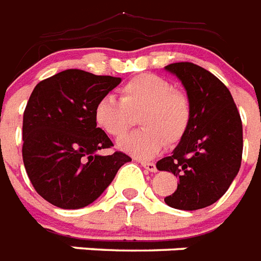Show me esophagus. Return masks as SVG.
I'll return each mask as SVG.
<instances>
[{"instance_id": "esophagus-1", "label": "esophagus", "mask_w": 261, "mask_h": 261, "mask_svg": "<svg viewBox=\"0 0 261 261\" xmlns=\"http://www.w3.org/2000/svg\"><path fill=\"white\" fill-rule=\"evenodd\" d=\"M141 165H142V167L145 168L146 171L151 172V173H153V172H157L155 164H153V163H141Z\"/></svg>"}]
</instances>
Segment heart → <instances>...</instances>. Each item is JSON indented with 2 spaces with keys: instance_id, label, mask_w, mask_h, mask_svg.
<instances>
[{
  "instance_id": "heart-1",
  "label": "heart",
  "mask_w": 261,
  "mask_h": 261,
  "mask_svg": "<svg viewBox=\"0 0 261 261\" xmlns=\"http://www.w3.org/2000/svg\"><path fill=\"white\" fill-rule=\"evenodd\" d=\"M120 98L102 96L94 107V122L106 134L119 138L131 126L133 115L141 112L143 128L123 137L118 147L124 153L147 160L164 143L174 145L184 137L191 122V104L186 94L173 90L169 81L154 74H139L120 88Z\"/></svg>"
}]
</instances>
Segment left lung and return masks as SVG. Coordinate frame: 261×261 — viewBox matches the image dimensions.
Segmentation results:
<instances>
[{
	"label": "left lung",
	"instance_id": "left-lung-1",
	"mask_svg": "<svg viewBox=\"0 0 261 261\" xmlns=\"http://www.w3.org/2000/svg\"><path fill=\"white\" fill-rule=\"evenodd\" d=\"M191 104V122L159 171L178 177L177 190L164 199L177 210H199L215 203L230 187L241 167L243 123L230 92L214 74L191 62L172 63Z\"/></svg>",
	"mask_w": 261,
	"mask_h": 261
}]
</instances>
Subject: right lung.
I'll list each match as a JSON object with an SVG mask.
<instances>
[{"label": "right lung", "instance_id": "add662e5", "mask_svg": "<svg viewBox=\"0 0 261 261\" xmlns=\"http://www.w3.org/2000/svg\"><path fill=\"white\" fill-rule=\"evenodd\" d=\"M122 79L69 69L35 87L22 118V161L43 199L65 210L93 203L128 155L98 151L112 146L96 127L94 107Z\"/></svg>", "mask_w": 261, "mask_h": 261}]
</instances>
